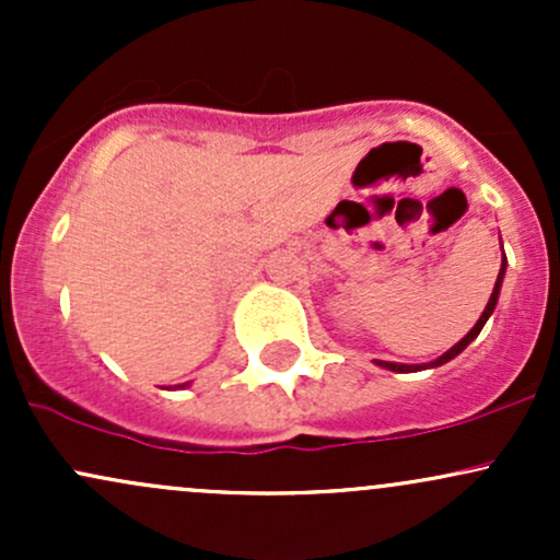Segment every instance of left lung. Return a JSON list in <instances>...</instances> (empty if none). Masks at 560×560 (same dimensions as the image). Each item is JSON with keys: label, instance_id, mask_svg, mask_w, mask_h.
I'll list each match as a JSON object with an SVG mask.
<instances>
[{"label": "left lung", "instance_id": "left-lung-1", "mask_svg": "<svg viewBox=\"0 0 560 560\" xmlns=\"http://www.w3.org/2000/svg\"><path fill=\"white\" fill-rule=\"evenodd\" d=\"M505 266H508V260H505V253H503V266H500V273H498V281H494V289H492V294H490V302H487V307H485V313H481L479 316V320L477 324H474V329L466 334L464 339H460L458 345H453L450 347V350L445 352V355H440L436 358V361H432V363H423V365H405V363H387V361H376V365H382V369H387V371H397V374H413V371H421V369H436V365H442V363H447V361H453L455 355H460V352L466 350L468 345L474 342V339L479 337V331L485 329V324H487V318L492 316V311H494V305H498V298H500V287H503V276H505Z\"/></svg>", "mask_w": 560, "mask_h": 560}]
</instances>
